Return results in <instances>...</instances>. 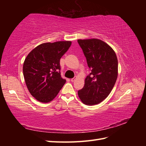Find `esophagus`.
<instances>
[{
  "label": "esophagus",
  "instance_id": "1",
  "mask_svg": "<svg viewBox=\"0 0 146 146\" xmlns=\"http://www.w3.org/2000/svg\"><path fill=\"white\" fill-rule=\"evenodd\" d=\"M76 76H75V77H74V78H71V81L72 82H75V80H76Z\"/></svg>",
  "mask_w": 146,
  "mask_h": 146
}]
</instances>
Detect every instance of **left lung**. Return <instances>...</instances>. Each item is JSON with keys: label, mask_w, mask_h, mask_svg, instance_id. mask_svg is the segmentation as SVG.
<instances>
[{"label": "left lung", "mask_w": 146, "mask_h": 146, "mask_svg": "<svg viewBox=\"0 0 146 146\" xmlns=\"http://www.w3.org/2000/svg\"><path fill=\"white\" fill-rule=\"evenodd\" d=\"M91 73L78 92L83 104L94 105L104 101L110 94L118 76L115 52L106 42L98 39H78Z\"/></svg>", "instance_id": "8db88e82"}]
</instances>
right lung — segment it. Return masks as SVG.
<instances>
[{
	"label": "right lung",
	"instance_id": "1",
	"mask_svg": "<svg viewBox=\"0 0 146 146\" xmlns=\"http://www.w3.org/2000/svg\"><path fill=\"white\" fill-rule=\"evenodd\" d=\"M71 44V41L42 43L27 56L23 75L27 89L37 100L52 101L66 83L61 76L60 61Z\"/></svg>",
	"mask_w": 146,
	"mask_h": 146
}]
</instances>
